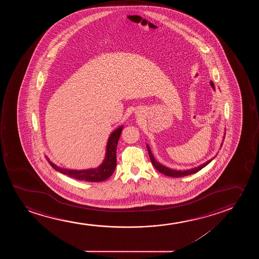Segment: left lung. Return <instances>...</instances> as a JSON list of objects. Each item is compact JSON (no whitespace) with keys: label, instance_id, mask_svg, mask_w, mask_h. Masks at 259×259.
<instances>
[{"label":"left lung","instance_id":"left-lung-1","mask_svg":"<svg viewBox=\"0 0 259 259\" xmlns=\"http://www.w3.org/2000/svg\"><path fill=\"white\" fill-rule=\"evenodd\" d=\"M147 149H148V151H149V158L151 160L152 164L155 166L156 170H158L161 174H164V175H166V176H169V177H184V176H188V175L195 174V172H197L199 170H202V168L205 167L207 164H209V163L211 162V160L213 159L212 158V159L209 160V161H207L205 163H203L202 165L195 167V168H193V169H190V170H171V169H169V168H167V167L163 166L161 163H158V162L155 159V157L153 156L152 153L150 151V149H149V147L148 145H147Z\"/></svg>","mask_w":259,"mask_h":259}]
</instances>
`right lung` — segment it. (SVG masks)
<instances>
[{"label":"right lung","mask_w":259,"mask_h":259,"mask_svg":"<svg viewBox=\"0 0 259 259\" xmlns=\"http://www.w3.org/2000/svg\"><path fill=\"white\" fill-rule=\"evenodd\" d=\"M122 129H123L122 126L117 128V130H115L110 135L108 144H107L105 159L98 168L81 170H67V169H63L57 166L52 162H50V160H48V162L55 170L60 171L61 174H65L69 177L73 178L75 180L89 181V182H100V181H105L112 175L117 165L116 152H117V142L120 137Z\"/></svg>","instance_id":"add662e5"}]
</instances>
